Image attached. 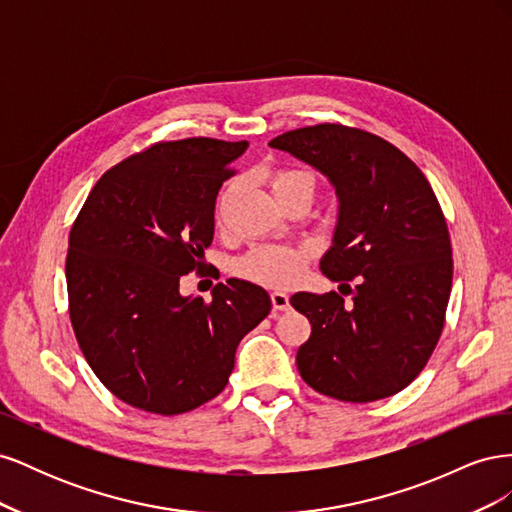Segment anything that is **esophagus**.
<instances>
[{"label":"esophagus","mask_w":512,"mask_h":512,"mask_svg":"<svg viewBox=\"0 0 512 512\" xmlns=\"http://www.w3.org/2000/svg\"><path fill=\"white\" fill-rule=\"evenodd\" d=\"M271 303H273V309H277V312H286V309H290V297L286 292H280V290L271 292Z\"/></svg>","instance_id":"1"}]
</instances>
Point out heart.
Returning a JSON list of instances; mask_svg holds the SVG:
<instances>
[{"label":"heart","mask_w":512,"mask_h":512,"mask_svg":"<svg viewBox=\"0 0 512 512\" xmlns=\"http://www.w3.org/2000/svg\"><path fill=\"white\" fill-rule=\"evenodd\" d=\"M271 190L277 196H284L290 192H307L314 194L316 181L307 173V170L299 168H280L273 170L271 177ZM224 190L215 203V215L220 218V211L226 198ZM309 258L307 245H286V243H271V245H256L252 252H247L237 265V271L256 284H265L273 288H286L299 280L303 271V265Z\"/></svg>","instance_id":"1"}]
</instances>
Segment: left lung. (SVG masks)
Wrapping results in <instances>:
<instances>
[{
	"instance_id": "left-lung-1",
	"label": "left lung",
	"mask_w": 512,
	"mask_h": 512,
	"mask_svg": "<svg viewBox=\"0 0 512 512\" xmlns=\"http://www.w3.org/2000/svg\"><path fill=\"white\" fill-rule=\"evenodd\" d=\"M269 145L333 183L339 215L320 269L352 294L348 305L337 292L292 294L312 324L297 352L301 378L350 404L399 393L427 365L451 297L453 250L436 194L406 153L342 123L290 130Z\"/></svg>"
}]
</instances>
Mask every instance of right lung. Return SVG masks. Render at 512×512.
<instances>
[{
  "label": "right lung",
  "mask_w": 512,
  "mask_h": 512,
  "mask_svg": "<svg viewBox=\"0 0 512 512\" xmlns=\"http://www.w3.org/2000/svg\"><path fill=\"white\" fill-rule=\"evenodd\" d=\"M247 141H162L100 177L70 230V320L89 367L117 399L175 416L218 397L241 339L271 312L265 288L228 280L181 297L205 269L215 198Z\"/></svg>",
  "instance_id": "add662e5"
}]
</instances>
